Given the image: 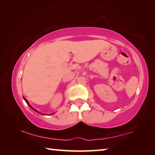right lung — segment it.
Wrapping results in <instances>:
<instances>
[{
    "mask_svg": "<svg viewBox=\"0 0 155 155\" xmlns=\"http://www.w3.org/2000/svg\"><path fill=\"white\" fill-rule=\"evenodd\" d=\"M24 99H25V101H26V103H27V104H28V106H29V107H31V109H33V110H34V111H36V112H38V113H39V114H40V112H39V111H37V110H36V109H33V107L31 106V104H30L29 103H28V101H27V99H26V98H25V97H24Z\"/></svg>",
    "mask_w": 155,
    "mask_h": 155,
    "instance_id": "1",
    "label": "right lung"
}]
</instances>
